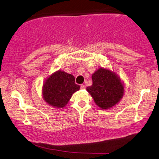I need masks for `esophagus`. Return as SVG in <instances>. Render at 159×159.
<instances>
[{
    "label": "esophagus",
    "instance_id": "esophagus-1",
    "mask_svg": "<svg viewBox=\"0 0 159 159\" xmlns=\"http://www.w3.org/2000/svg\"><path fill=\"white\" fill-rule=\"evenodd\" d=\"M85 88H86V86L84 84H81V89H85Z\"/></svg>",
    "mask_w": 159,
    "mask_h": 159
}]
</instances>
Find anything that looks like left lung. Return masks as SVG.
<instances>
[{"mask_svg":"<svg viewBox=\"0 0 159 159\" xmlns=\"http://www.w3.org/2000/svg\"><path fill=\"white\" fill-rule=\"evenodd\" d=\"M93 85L87 89L101 109L112 107L121 100L124 87L121 80L110 70L100 68L92 75Z\"/></svg>","mask_w":159,"mask_h":159,"instance_id":"left-lung-1","label":"left lung"}]
</instances>
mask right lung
Here are the masks:
<instances>
[{"label":"right lung","instance_id":"obj_1","mask_svg":"<svg viewBox=\"0 0 159 159\" xmlns=\"http://www.w3.org/2000/svg\"><path fill=\"white\" fill-rule=\"evenodd\" d=\"M79 89L80 86L75 83L72 75L58 71L46 81L43 87V96L51 106L63 108L71 98L72 94Z\"/></svg>","mask_w":159,"mask_h":159}]
</instances>
